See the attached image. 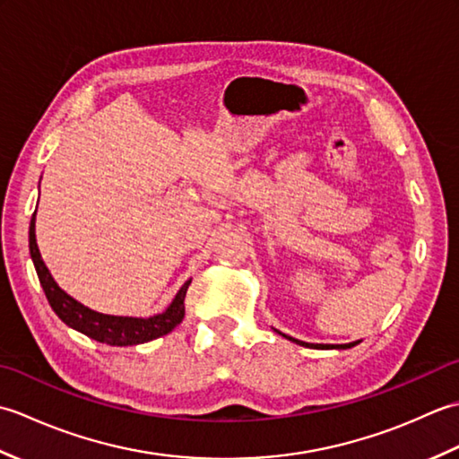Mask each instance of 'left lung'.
I'll return each instance as SVG.
<instances>
[{"label":"left lung","instance_id":"1","mask_svg":"<svg viewBox=\"0 0 459 459\" xmlns=\"http://www.w3.org/2000/svg\"><path fill=\"white\" fill-rule=\"evenodd\" d=\"M280 335H284V333H280ZM284 337H288V335H284ZM288 339H291V337H288ZM294 341V343H299V345H307V347H316V349H349V347H355L357 345V341L355 343H345V345H321V343H304V341H298V339H291Z\"/></svg>","mask_w":459,"mask_h":459}]
</instances>
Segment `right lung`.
I'll return each mask as SVG.
<instances>
[{
    "label": "right lung",
    "mask_w": 459,
    "mask_h": 459,
    "mask_svg": "<svg viewBox=\"0 0 459 459\" xmlns=\"http://www.w3.org/2000/svg\"><path fill=\"white\" fill-rule=\"evenodd\" d=\"M29 250H31V258H33L39 281H41L45 296L55 314L61 317L68 327L81 331V333H84L86 337H91L94 341H100V343H106V345H118V347L148 343L152 339L168 335L169 331L178 327L185 317V294H187L191 280L185 281L181 290L178 291V296L173 298L169 307L158 316L148 317V319L106 316L82 306L81 301H76L74 298L68 296L65 290L58 288V284L51 276V272H48V268L45 266L41 252H39V247H37L35 214L31 219V227H29Z\"/></svg>",
    "instance_id": "right-lung-1"
}]
</instances>
